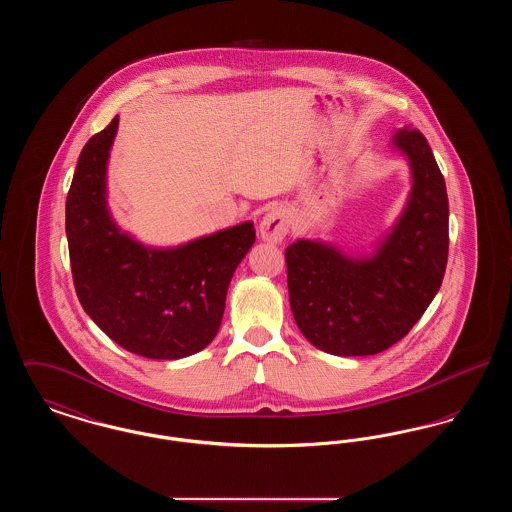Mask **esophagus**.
I'll list each match as a JSON object with an SVG mask.
<instances>
[{
  "mask_svg": "<svg viewBox=\"0 0 512 512\" xmlns=\"http://www.w3.org/2000/svg\"><path fill=\"white\" fill-rule=\"evenodd\" d=\"M290 230V211L282 205L270 207L259 224L261 238L270 244H280Z\"/></svg>",
  "mask_w": 512,
  "mask_h": 512,
  "instance_id": "esophagus-1",
  "label": "esophagus"
}]
</instances>
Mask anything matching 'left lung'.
<instances>
[{"label": "left lung", "instance_id": "left-lung-1", "mask_svg": "<svg viewBox=\"0 0 512 512\" xmlns=\"http://www.w3.org/2000/svg\"><path fill=\"white\" fill-rule=\"evenodd\" d=\"M391 144L411 167L405 211L372 255L349 257L318 240L286 249L293 318L315 347L340 357L386 351L405 338L436 297L449 253V201L434 153L420 130Z\"/></svg>", "mask_w": 512, "mask_h": 512}]
</instances>
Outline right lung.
Instances as JSON below:
<instances>
[{
  "mask_svg": "<svg viewBox=\"0 0 512 512\" xmlns=\"http://www.w3.org/2000/svg\"><path fill=\"white\" fill-rule=\"evenodd\" d=\"M119 117L80 151L67 195V240L80 305L130 353L182 359L219 332L234 270L255 244L253 222L155 249L136 242L107 209V161Z\"/></svg>",
  "mask_w": 512,
  "mask_h": 512,
  "instance_id": "obj_1",
  "label": "right lung"
}]
</instances>
